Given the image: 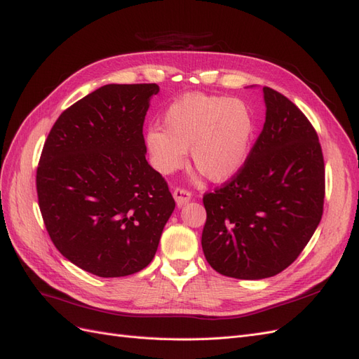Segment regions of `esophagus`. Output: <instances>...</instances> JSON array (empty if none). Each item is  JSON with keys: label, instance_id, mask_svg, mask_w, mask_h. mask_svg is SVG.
<instances>
[{"label": "esophagus", "instance_id": "esophagus-1", "mask_svg": "<svg viewBox=\"0 0 359 359\" xmlns=\"http://www.w3.org/2000/svg\"><path fill=\"white\" fill-rule=\"evenodd\" d=\"M173 199H175L177 205L181 206L186 205L187 202L191 201V193L189 190H184V189H177L175 191H173Z\"/></svg>", "mask_w": 359, "mask_h": 359}]
</instances>
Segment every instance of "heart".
<instances>
[{
    "label": "heart",
    "instance_id": "obj_1",
    "mask_svg": "<svg viewBox=\"0 0 359 359\" xmlns=\"http://www.w3.org/2000/svg\"><path fill=\"white\" fill-rule=\"evenodd\" d=\"M255 119L240 99L193 93L173 102L163 115V127L145 133V147L153 166L172 173L186 163L211 181H224L240 170L250 154Z\"/></svg>",
    "mask_w": 359,
    "mask_h": 359
}]
</instances>
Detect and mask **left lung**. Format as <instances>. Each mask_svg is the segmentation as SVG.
<instances>
[{
    "label": "left lung",
    "mask_w": 359,
    "mask_h": 359,
    "mask_svg": "<svg viewBox=\"0 0 359 359\" xmlns=\"http://www.w3.org/2000/svg\"><path fill=\"white\" fill-rule=\"evenodd\" d=\"M265 124L240 172L203 196L202 248L223 276L262 280L286 269L322 219L319 137L298 107L264 86Z\"/></svg>",
    "instance_id": "8db88e82"
}]
</instances>
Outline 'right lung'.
<instances>
[{
    "instance_id": "add662e5",
    "label": "right lung",
    "mask_w": 359,
    "mask_h": 359,
    "mask_svg": "<svg viewBox=\"0 0 359 359\" xmlns=\"http://www.w3.org/2000/svg\"><path fill=\"white\" fill-rule=\"evenodd\" d=\"M156 83H109L53 124L37 168V196L52 243L99 277L139 273L154 259L175 210L145 158L142 127Z\"/></svg>"
}]
</instances>
